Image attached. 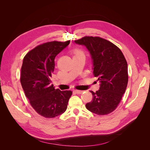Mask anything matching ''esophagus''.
Here are the masks:
<instances>
[{
    "label": "esophagus",
    "mask_w": 150,
    "mask_h": 150,
    "mask_svg": "<svg viewBox=\"0 0 150 150\" xmlns=\"http://www.w3.org/2000/svg\"><path fill=\"white\" fill-rule=\"evenodd\" d=\"M75 91L77 93H82L83 92V91H80V90H75Z\"/></svg>",
    "instance_id": "esophagus-1"
}]
</instances>
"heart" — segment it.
Wrapping results in <instances>:
<instances>
[{
	"instance_id": "heart-1",
	"label": "heart",
	"mask_w": 150,
	"mask_h": 150,
	"mask_svg": "<svg viewBox=\"0 0 150 150\" xmlns=\"http://www.w3.org/2000/svg\"><path fill=\"white\" fill-rule=\"evenodd\" d=\"M72 53L74 54V57L77 56V55H80V54H84L83 52L79 49H75L72 50Z\"/></svg>"
}]
</instances>
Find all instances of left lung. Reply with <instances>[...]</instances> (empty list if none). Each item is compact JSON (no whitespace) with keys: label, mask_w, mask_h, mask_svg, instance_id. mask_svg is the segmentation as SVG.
<instances>
[{"label":"left lung","mask_w":150,"mask_h":150,"mask_svg":"<svg viewBox=\"0 0 150 150\" xmlns=\"http://www.w3.org/2000/svg\"><path fill=\"white\" fill-rule=\"evenodd\" d=\"M75 42L89 51L93 64V76L100 82V89L90 91L92 101L86 105L89 111L100 115L112 112L120 103L128 81V64L121 50L98 36H84Z\"/></svg>","instance_id":"obj_1"}]
</instances>
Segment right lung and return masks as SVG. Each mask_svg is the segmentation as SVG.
<instances>
[{
	"label": "right lung",
	"instance_id": "add662e5",
	"mask_svg": "<svg viewBox=\"0 0 150 150\" xmlns=\"http://www.w3.org/2000/svg\"><path fill=\"white\" fill-rule=\"evenodd\" d=\"M51 41L39 45L29 51L23 58L20 80L25 95L35 111L47 119L64 113L71 91H61L50 84L54 69V58L69 44Z\"/></svg>",
	"mask_w": 150,
	"mask_h": 150
}]
</instances>
